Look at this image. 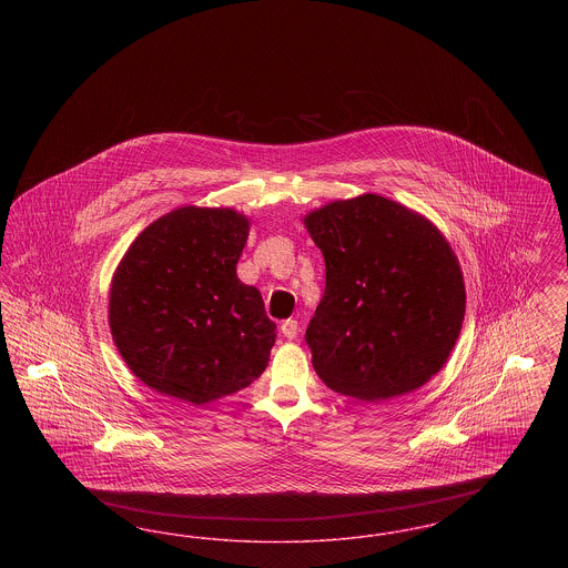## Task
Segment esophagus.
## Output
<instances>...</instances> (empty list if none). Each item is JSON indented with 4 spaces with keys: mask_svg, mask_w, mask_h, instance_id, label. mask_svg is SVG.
<instances>
[{
    "mask_svg": "<svg viewBox=\"0 0 568 568\" xmlns=\"http://www.w3.org/2000/svg\"><path fill=\"white\" fill-rule=\"evenodd\" d=\"M297 329H300V325H297L296 320H287V322L281 324V334H283L285 338H290V341L296 338Z\"/></svg>",
    "mask_w": 568,
    "mask_h": 568,
    "instance_id": "obj_1",
    "label": "esophagus"
}]
</instances>
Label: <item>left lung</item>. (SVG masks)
Returning <instances> with one entry per match:
<instances>
[{"instance_id": "left-lung-1", "label": "left lung", "mask_w": 568, "mask_h": 568, "mask_svg": "<svg viewBox=\"0 0 568 568\" xmlns=\"http://www.w3.org/2000/svg\"><path fill=\"white\" fill-rule=\"evenodd\" d=\"M304 225L325 260L324 297L306 327L315 373L364 403L419 389L464 322L452 244L430 219L377 193L327 202Z\"/></svg>"}]
</instances>
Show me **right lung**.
Wrapping results in <instances>:
<instances>
[{
    "mask_svg": "<svg viewBox=\"0 0 568 568\" xmlns=\"http://www.w3.org/2000/svg\"><path fill=\"white\" fill-rule=\"evenodd\" d=\"M251 219L181 206L146 225L112 274V341L151 389L206 405L264 373L276 338L257 287L236 264Z\"/></svg>",
    "mask_w": 568,
    "mask_h": 568,
    "instance_id": "obj_1",
    "label": "right lung"
}]
</instances>
